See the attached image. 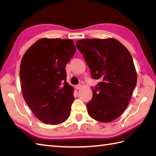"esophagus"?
Segmentation results:
<instances>
[{"label":"esophagus","instance_id":"esophagus-1","mask_svg":"<svg viewBox=\"0 0 156 156\" xmlns=\"http://www.w3.org/2000/svg\"><path fill=\"white\" fill-rule=\"evenodd\" d=\"M75 88H76V89H77V90H79L80 88H81V84H78V85H76Z\"/></svg>","mask_w":156,"mask_h":156}]
</instances>
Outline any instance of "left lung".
Instances as JSON below:
<instances>
[{"label": "left lung", "mask_w": 156, "mask_h": 156, "mask_svg": "<svg viewBox=\"0 0 156 156\" xmlns=\"http://www.w3.org/2000/svg\"><path fill=\"white\" fill-rule=\"evenodd\" d=\"M76 46L90 69L92 78L100 82L92 87L87 104L89 116L101 122L119 118L129 104L136 84L133 58L126 47L113 38L83 39Z\"/></svg>", "instance_id": "8db88e82"}]
</instances>
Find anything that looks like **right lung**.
<instances>
[{"mask_svg": "<svg viewBox=\"0 0 156 156\" xmlns=\"http://www.w3.org/2000/svg\"><path fill=\"white\" fill-rule=\"evenodd\" d=\"M75 51L72 40L42 38L23 56L20 75L23 98L45 124H59L69 116L74 89L66 82L65 68Z\"/></svg>", "mask_w": 156, "mask_h": 156, "instance_id": "right-lung-1", "label": "right lung"}]
</instances>
